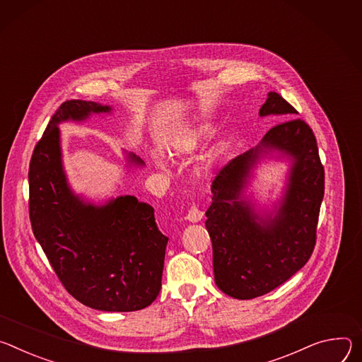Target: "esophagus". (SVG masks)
Returning a JSON list of instances; mask_svg holds the SVG:
<instances>
[{"label": "esophagus", "mask_w": 362, "mask_h": 362, "mask_svg": "<svg viewBox=\"0 0 362 362\" xmlns=\"http://www.w3.org/2000/svg\"><path fill=\"white\" fill-rule=\"evenodd\" d=\"M203 211L198 209V206H195V204H191V207H189V210L187 211V214H185V218L188 220V221H192V223H197V221H199L203 218Z\"/></svg>", "instance_id": "34e87169"}]
</instances>
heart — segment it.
Returning <instances> with one entry per match:
<instances>
[{
  "label": "heart",
  "mask_w": 362,
  "mask_h": 362,
  "mask_svg": "<svg viewBox=\"0 0 362 362\" xmlns=\"http://www.w3.org/2000/svg\"><path fill=\"white\" fill-rule=\"evenodd\" d=\"M210 125H202L198 127L197 129H192L189 132H185L184 135H181L175 142H174V152L177 155H185V153H191L194 149H197L199 141L206 135V132H209Z\"/></svg>",
  "instance_id": "obj_1"
}]
</instances>
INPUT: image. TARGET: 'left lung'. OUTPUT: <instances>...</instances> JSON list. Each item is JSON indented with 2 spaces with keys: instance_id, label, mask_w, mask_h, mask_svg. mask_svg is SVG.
<instances>
[{
  "instance_id": "8db88e82",
  "label": "left lung",
  "mask_w": 362,
  "mask_h": 362,
  "mask_svg": "<svg viewBox=\"0 0 362 362\" xmlns=\"http://www.w3.org/2000/svg\"><path fill=\"white\" fill-rule=\"evenodd\" d=\"M259 113L293 116L298 112L279 93L270 92ZM262 146L289 153L296 163L278 214L257 223L239 194ZM324 191L325 171L316 138L299 117L272 127L256 149L230 160L211 182L213 203L206 211L217 286L231 298L253 299L276 289L300 270L315 249Z\"/></svg>"
}]
</instances>
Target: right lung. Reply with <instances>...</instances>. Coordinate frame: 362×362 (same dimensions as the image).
<instances>
[{
    "label": "right lung",
    "mask_w": 362,
    "mask_h": 362,
    "mask_svg": "<svg viewBox=\"0 0 362 362\" xmlns=\"http://www.w3.org/2000/svg\"><path fill=\"white\" fill-rule=\"evenodd\" d=\"M109 110L77 99L59 106L31 155L28 213L37 242L73 298L99 310L132 312L149 306L160 291L168 237L153 209L136 197L85 204L69 189L62 168L57 124ZM131 160L142 163L135 155Z\"/></svg>",
    "instance_id": "1"
}]
</instances>
